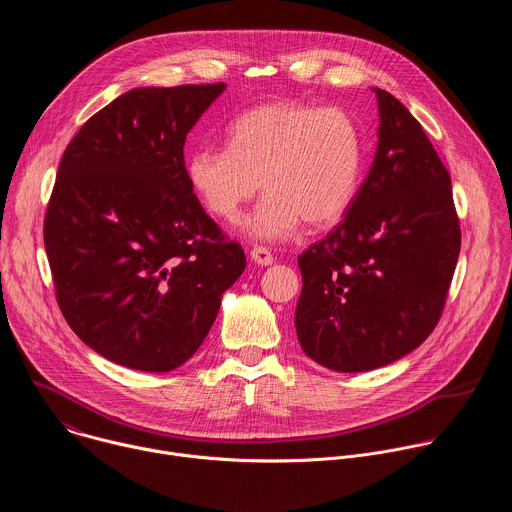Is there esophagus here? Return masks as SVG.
I'll return each mask as SVG.
<instances>
[{"instance_id":"esophagus-1","label":"esophagus","mask_w":512,"mask_h":512,"mask_svg":"<svg viewBox=\"0 0 512 512\" xmlns=\"http://www.w3.org/2000/svg\"><path fill=\"white\" fill-rule=\"evenodd\" d=\"M251 259L257 263V265H271L273 263V255L269 249L265 247H253L251 249Z\"/></svg>"}]
</instances>
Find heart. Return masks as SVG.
<instances>
[{"label":"heart","instance_id":"obj_1","mask_svg":"<svg viewBox=\"0 0 512 512\" xmlns=\"http://www.w3.org/2000/svg\"><path fill=\"white\" fill-rule=\"evenodd\" d=\"M229 148H198L186 174L204 206L233 221L267 192L245 223L255 239L287 237L302 221L322 229L344 216L362 170V133L340 107L275 101L229 125Z\"/></svg>","mask_w":512,"mask_h":512}]
</instances>
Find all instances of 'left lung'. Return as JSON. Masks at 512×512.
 <instances>
[{
    "instance_id": "8db88e82",
    "label": "left lung",
    "mask_w": 512,
    "mask_h": 512,
    "mask_svg": "<svg viewBox=\"0 0 512 512\" xmlns=\"http://www.w3.org/2000/svg\"><path fill=\"white\" fill-rule=\"evenodd\" d=\"M379 143L344 221L298 257L296 332L338 373L385 367L440 322L460 255L452 180L419 121L383 89Z\"/></svg>"
}]
</instances>
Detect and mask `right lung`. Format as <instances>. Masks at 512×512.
Wrapping results in <instances>:
<instances>
[{"mask_svg": "<svg viewBox=\"0 0 512 512\" xmlns=\"http://www.w3.org/2000/svg\"><path fill=\"white\" fill-rule=\"evenodd\" d=\"M225 87L131 89L60 160L44 218L56 300L75 334L121 367L178 369L245 271V251L204 212L184 166L188 131Z\"/></svg>", "mask_w": 512, "mask_h": 512, "instance_id": "1", "label": "right lung"}]
</instances>
